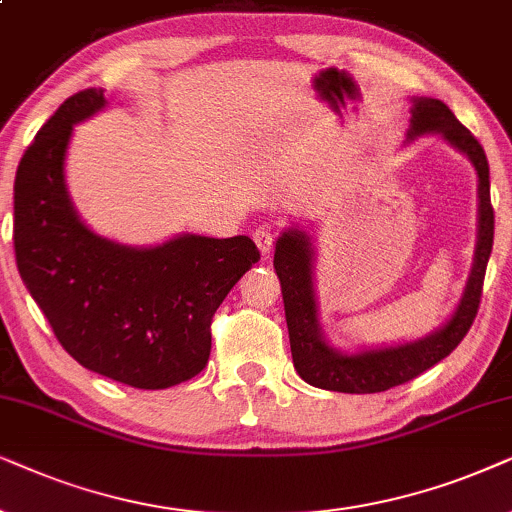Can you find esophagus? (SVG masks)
<instances>
[{"mask_svg":"<svg viewBox=\"0 0 512 512\" xmlns=\"http://www.w3.org/2000/svg\"><path fill=\"white\" fill-rule=\"evenodd\" d=\"M252 241H255L264 257H269L276 243V227H271V224H260V227L252 231Z\"/></svg>","mask_w":512,"mask_h":512,"instance_id":"esophagus-1","label":"esophagus"}]
</instances>
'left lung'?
Instances as JSON below:
<instances>
[{
    "label": "left lung",
    "instance_id": "1",
    "mask_svg": "<svg viewBox=\"0 0 512 512\" xmlns=\"http://www.w3.org/2000/svg\"><path fill=\"white\" fill-rule=\"evenodd\" d=\"M407 142L421 135H440L459 149L478 173V241L466 288L452 318L431 335L393 346H377L358 353H344L327 342L318 318L316 248L311 236L299 227L285 229L276 241L274 269L281 281L285 320H288L292 363L306 384L337 393H379L405 384L435 363L447 358L478 316L482 283L494 243V208L489 199V163L485 149L473 133L454 117L442 100L412 98Z\"/></svg>",
    "mask_w": 512,
    "mask_h": 512
}]
</instances>
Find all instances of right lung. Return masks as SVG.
I'll return each instance as SVG.
<instances>
[{
    "instance_id": "obj_1",
    "label": "right lung",
    "mask_w": 512,
    "mask_h": 512,
    "mask_svg": "<svg viewBox=\"0 0 512 512\" xmlns=\"http://www.w3.org/2000/svg\"><path fill=\"white\" fill-rule=\"evenodd\" d=\"M105 107L102 88L74 93L20 159L16 264L53 335L79 365L156 391L206 367L210 320L260 250L248 236L196 234L138 248L86 227L67 192L65 159L74 126Z\"/></svg>"
}]
</instances>
